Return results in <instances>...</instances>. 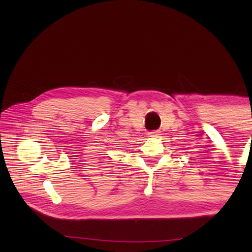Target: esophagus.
<instances>
[{
	"instance_id": "esophagus-1",
	"label": "esophagus",
	"mask_w": 252,
	"mask_h": 252,
	"mask_svg": "<svg viewBox=\"0 0 252 252\" xmlns=\"http://www.w3.org/2000/svg\"><path fill=\"white\" fill-rule=\"evenodd\" d=\"M159 133H160V132L158 131V130H156V131H151V132H149L148 135H149V136H158V135H159Z\"/></svg>"
}]
</instances>
